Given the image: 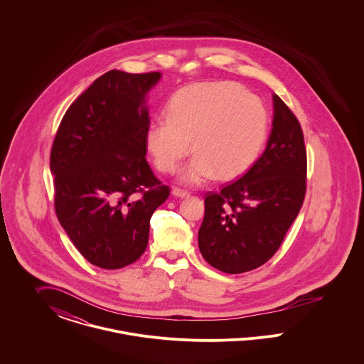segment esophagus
Returning a JSON list of instances; mask_svg holds the SVG:
<instances>
[{
  "label": "esophagus",
  "instance_id": "1",
  "mask_svg": "<svg viewBox=\"0 0 364 364\" xmlns=\"http://www.w3.org/2000/svg\"><path fill=\"white\" fill-rule=\"evenodd\" d=\"M172 193H173V196H176V198H187V196H190L188 191L180 190V188H174L172 191Z\"/></svg>",
  "mask_w": 364,
  "mask_h": 364
}]
</instances>
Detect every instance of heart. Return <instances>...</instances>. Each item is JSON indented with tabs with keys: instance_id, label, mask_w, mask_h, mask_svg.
Masks as SVG:
<instances>
[{
	"instance_id": "obj_1",
	"label": "heart",
	"mask_w": 364,
	"mask_h": 364,
	"mask_svg": "<svg viewBox=\"0 0 364 364\" xmlns=\"http://www.w3.org/2000/svg\"><path fill=\"white\" fill-rule=\"evenodd\" d=\"M269 129V113L257 95L232 82L198 83L171 101L166 120L151 122L146 143L156 166L173 173L191 150L195 156L181 181L199 186L214 174L230 178L259 156Z\"/></svg>"
}]
</instances>
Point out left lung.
<instances>
[{
    "label": "left lung",
    "mask_w": 364,
    "mask_h": 364,
    "mask_svg": "<svg viewBox=\"0 0 364 364\" xmlns=\"http://www.w3.org/2000/svg\"><path fill=\"white\" fill-rule=\"evenodd\" d=\"M273 122L255 164L218 193L208 192L199 250L213 267L240 274L270 259L306 195L307 156L301 127L273 94Z\"/></svg>",
    "instance_id": "left-lung-1"
}]
</instances>
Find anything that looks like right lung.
<instances>
[{
	"mask_svg": "<svg viewBox=\"0 0 364 364\" xmlns=\"http://www.w3.org/2000/svg\"><path fill=\"white\" fill-rule=\"evenodd\" d=\"M161 76L106 72L70 105L53 141L55 214L77 251L101 269L141 257L150 218L169 196L146 161V101Z\"/></svg>",
	"mask_w": 364,
	"mask_h": 364,
	"instance_id": "add662e5",
	"label": "right lung"
}]
</instances>
